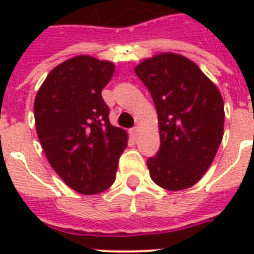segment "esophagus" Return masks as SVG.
Here are the masks:
<instances>
[{
  "mask_svg": "<svg viewBox=\"0 0 254 254\" xmlns=\"http://www.w3.org/2000/svg\"><path fill=\"white\" fill-rule=\"evenodd\" d=\"M130 133H131V135L134 137V138H137V137H138V133H139V127H133V129L130 130Z\"/></svg>",
  "mask_w": 254,
  "mask_h": 254,
  "instance_id": "34e87169",
  "label": "esophagus"
}]
</instances>
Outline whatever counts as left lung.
Instances as JSON below:
<instances>
[{"label":"left lung","instance_id":"obj_1","mask_svg":"<svg viewBox=\"0 0 254 254\" xmlns=\"http://www.w3.org/2000/svg\"><path fill=\"white\" fill-rule=\"evenodd\" d=\"M158 116L161 147L147 159L155 185L192 187L211 166L224 133V101L192 61L174 53L147 58L134 68Z\"/></svg>","mask_w":254,"mask_h":254}]
</instances>
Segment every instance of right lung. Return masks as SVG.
<instances>
[{
    "instance_id": "1",
    "label": "right lung",
    "mask_w": 254,
    "mask_h": 254,
    "mask_svg": "<svg viewBox=\"0 0 254 254\" xmlns=\"http://www.w3.org/2000/svg\"><path fill=\"white\" fill-rule=\"evenodd\" d=\"M112 62L89 55L57 65L38 89L34 117L47 161L69 189L95 195L113 185L127 133L109 123L101 97Z\"/></svg>"
}]
</instances>
